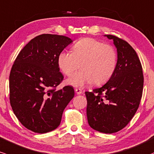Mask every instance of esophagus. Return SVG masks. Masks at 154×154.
Instances as JSON below:
<instances>
[{
  "instance_id": "1",
  "label": "esophagus",
  "mask_w": 154,
  "mask_h": 154,
  "mask_svg": "<svg viewBox=\"0 0 154 154\" xmlns=\"http://www.w3.org/2000/svg\"><path fill=\"white\" fill-rule=\"evenodd\" d=\"M75 92L77 94H81L82 93V91L80 88H75Z\"/></svg>"
}]
</instances>
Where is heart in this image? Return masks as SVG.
Listing matches in <instances>:
<instances>
[{"label": "heart", "mask_w": 154, "mask_h": 154, "mask_svg": "<svg viewBox=\"0 0 154 154\" xmlns=\"http://www.w3.org/2000/svg\"><path fill=\"white\" fill-rule=\"evenodd\" d=\"M117 60V52L111 45L95 38H85L74 45L72 52H60L58 64L67 77H71L80 67L82 70L67 80L66 83L82 87L93 82L101 85L109 80L116 71Z\"/></svg>", "instance_id": "b5f03b06"}]
</instances>
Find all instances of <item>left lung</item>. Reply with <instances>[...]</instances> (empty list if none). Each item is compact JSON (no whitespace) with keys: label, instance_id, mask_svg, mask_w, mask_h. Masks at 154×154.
Segmentation results:
<instances>
[{"label":"left lung","instance_id":"obj_1","mask_svg":"<svg viewBox=\"0 0 154 154\" xmlns=\"http://www.w3.org/2000/svg\"><path fill=\"white\" fill-rule=\"evenodd\" d=\"M117 49L116 71L108 82L92 92L86 91L87 118L92 129L105 134L117 132L129 123L139 107L143 74L136 52L128 42L112 35Z\"/></svg>","mask_w":154,"mask_h":154}]
</instances>
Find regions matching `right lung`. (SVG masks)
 <instances>
[{"label": "right lung", "mask_w": 154, "mask_h": 154, "mask_svg": "<svg viewBox=\"0 0 154 154\" xmlns=\"http://www.w3.org/2000/svg\"><path fill=\"white\" fill-rule=\"evenodd\" d=\"M73 42L55 34H42L23 47L9 75L10 104L25 128L39 134L60 125L67 104L73 99L72 86L55 91L63 79L58 57Z\"/></svg>", "instance_id": "right-lung-1"}]
</instances>
